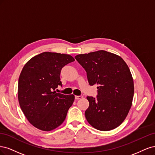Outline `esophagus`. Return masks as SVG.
Listing matches in <instances>:
<instances>
[{
    "instance_id": "1",
    "label": "esophagus",
    "mask_w": 155,
    "mask_h": 155,
    "mask_svg": "<svg viewBox=\"0 0 155 155\" xmlns=\"http://www.w3.org/2000/svg\"><path fill=\"white\" fill-rule=\"evenodd\" d=\"M74 97H75V99H76V100H79V99L82 98L83 97H82V95H80V96H75Z\"/></svg>"
}]
</instances>
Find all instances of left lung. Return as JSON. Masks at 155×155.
Here are the masks:
<instances>
[{
    "instance_id": "8db88e82",
    "label": "left lung",
    "mask_w": 155,
    "mask_h": 155,
    "mask_svg": "<svg viewBox=\"0 0 155 155\" xmlns=\"http://www.w3.org/2000/svg\"><path fill=\"white\" fill-rule=\"evenodd\" d=\"M74 58L86 70L89 85H98L97 100L87 97V122L103 131L118 127L130 110L134 95L133 79L127 64L120 56L104 50Z\"/></svg>"
}]
</instances>
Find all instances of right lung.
<instances>
[{
    "instance_id": "1",
    "label": "right lung",
    "mask_w": 155,
    "mask_h": 155,
    "mask_svg": "<svg viewBox=\"0 0 155 155\" xmlns=\"http://www.w3.org/2000/svg\"><path fill=\"white\" fill-rule=\"evenodd\" d=\"M74 61L66 54L44 52L24 65L18 78V99L29 123L40 130L49 131L63 123L74 102L73 94L57 93L62 86V68Z\"/></svg>"
}]
</instances>
